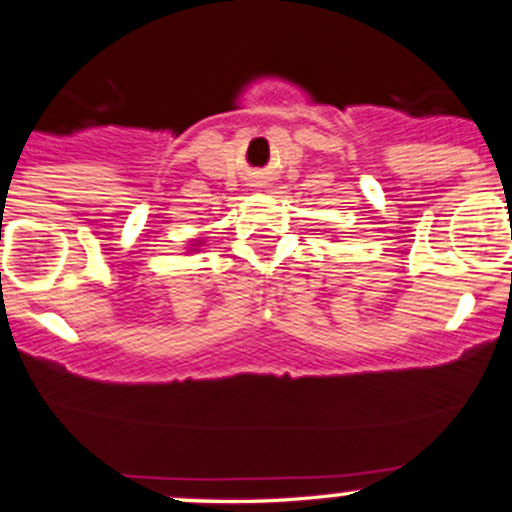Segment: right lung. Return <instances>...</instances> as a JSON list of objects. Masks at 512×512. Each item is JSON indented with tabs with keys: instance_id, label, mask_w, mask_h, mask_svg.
<instances>
[{
	"instance_id": "add662e5",
	"label": "right lung",
	"mask_w": 512,
	"mask_h": 512,
	"mask_svg": "<svg viewBox=\"0 0 512 512\" xmlns=\"http://www.w3.org/2000/svg\"><path fill=\"white\" fill-rule=\"evenodd\" d=\"M201 247H204V238H194L192 247H189V252H199Z\"/></svg>"
}]
</instances>
